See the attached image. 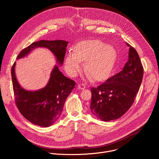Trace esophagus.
<instances>
[{
	"label": "esophagus",
	"instance_id": "1",
	"mask_svg": "<svg viewBox=\"0 0 159 159\" xmlns=\"http://www.w3.org/2000/svg\"><path fill=\"white\" fill-rule=\"evenodd\" d=\"M78 89H81V90L84 89H85V85L84 84H79L78 85Z\"/></svg>",
	"mask_w": 159,
	"mask_h": 159
}]
</instances>
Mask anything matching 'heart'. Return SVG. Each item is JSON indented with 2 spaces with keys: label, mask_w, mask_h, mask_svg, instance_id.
<instances>
[{
  "label": "heart",
  "mask_w": 159,
  "mask_h": 159,
  "mask_svg": "<svg viewBox=\"0 0 159 159\" xmlns=\"http://www.w3.org/2000/svg\"><path fill=\"white\" fill-rule=\"evenodd\" d=\"M117 58L116 50L98 39L79 42L74 47V53L69 52L65 60V69L70 76L80 72L82 61L85 60V69L89 77L100 80L112 71Z\"/></svg>",
  "instance_id": "heart-1"
}]
</instances>
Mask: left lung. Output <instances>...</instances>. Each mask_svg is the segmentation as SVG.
I'll list each match as a JSON object with an SVG mask.
<instances>
[{"label": "left lung", "instance_id": "obj_1", "mask_svg": "<svg viewBox=\"0 0 159 159\" xmlns=\"http://www.w3.org/2000/svg\"><path fill=\"white\" fill-rule=\"evenodd\" d=\"M128 60L123 70L107 79L97 87L90 89L92 93L90 110L104 121L118 119L132 106L141 85L143 68L139 55L131 47Z\"/></svg>", "mask_w": 159, "mask_h": 159}]
</instances>
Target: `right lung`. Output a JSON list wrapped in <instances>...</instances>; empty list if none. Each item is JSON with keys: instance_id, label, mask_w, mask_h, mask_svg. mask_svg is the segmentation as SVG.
<instances>
[{"instance_id": "add662e5", "label": "right lung", "mask_w": 159, "mask_h": 159, "mask_svg": "<svg viewBox=\"0 0 159 159\" xmlns=\"http://www.w3.org/2000/svg\"><path fill=\"white\" fill-rule=\"evenodd\" d=\"M69 42L64 40H40L34 42L22 50L17 60L28 55L33 50L44 47L55 56L57 61L62 65ZM16 62L11 69V75L16 104L26 120L34 125L48 127L60 116L65 101L74 89L75 82L64 76L55 65L51 72L47 85L35 91H30L20 87L15 74Z\"/></svg>"}]
</instances>
